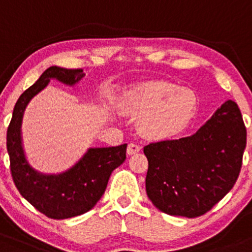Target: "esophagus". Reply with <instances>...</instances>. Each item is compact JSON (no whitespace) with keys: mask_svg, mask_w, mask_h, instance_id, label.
<instances>
[{"mask_svg":"<svg viewBox=\"0 0 252 252\" xmlns=\"http://www.w3.org/2000/svg\"><path fill=\"white\" fill-rule=\"evenodd\" d=\"M141 150V146L139 144H135V143H129L128 146H127V154L128 155H134L137 152H139Z\"/></svg>","mask_w":252,"mask_h":252,"instance_id":"1","label":"esophagus"}]
</instances>
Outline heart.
Segmentation results:
<instances>
[{
	"mask_svg": "<svg viewBox=\"0 0 252 252\" xmlns=\"http://www.w3.org/2000/svg\"><path fill=\"white\" fill-rule=\"evenodd\" d=\"M196 96L190 89L168 82H150L129 90L121 108L139 118L144 134L165 138L182 131L193 118Z\"/></svg>",
	"mask_w": 252,
	"mask_h": 252,
	"instance_id": "1",
	"label": "heart"
}]
</instances>
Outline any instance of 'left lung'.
Returning <instances> with one entry per match:
<instances>
[{
    "label": "left lung",
    "mask_w": 252,
    "mask_h": 252,
    "mask_svg": "<svg viewBox=\"0 0 252 252\" xmlns=\"http://www.w3.org/2000/svg\"><path fill=\"white\" fill-rule=\"evenodd\" d=\"M247 128L234 101H226L190 137L150 143L146 193L159 211L196 218L232 189L242 168Z\"/></svg>",
    "instance_id": "left-lung-1"
}]
</instances>
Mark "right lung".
Returning a JSON list of instances; mask_svg holds the SVG:
<instances>
[{"mask_svg": "<svg viewBox=\"0 0 252 252\" xmlns=\"http://www.w3.org/2000/svg\"><path fill=\"white\" fill-rule=\"evenodd\" d=\"M84 76L82 69L51 66L16 101L7 129V150L13 181L20 194L51 219H67L92 210L107 188L114 169L126 159L127 144L112 148H90L69 170L57 175L41 174L30 165L21 138L24 112L33 96L55 78L73 86Z\"/></svg>", "mask_w": 252, "mask_h": 252, "instance_id": "obj_1", "label": "right lung"}]
</instances>
